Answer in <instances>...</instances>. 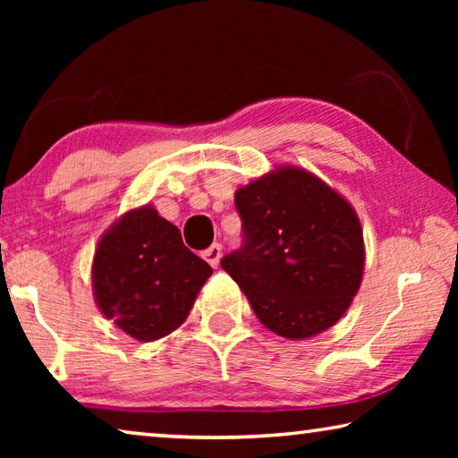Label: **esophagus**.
<instances>
[{
    "instance_id": "obj_1",
    "label": "esophagus",
    "mask_w": 458,
    "mask_h": 458,
    "mask_svg": "<svg viewBox=\"0 0 458 458\" xmlns=\"http://www.w3.org/2000/svg\"><path fill=\"white\" fill-rule=\"evenodd\" d=\"M204 259L210 262V265L216 268L220 265V259H222V246L218 242H214L208 250L204 252Z\"/></svg>"
}]
</instances>
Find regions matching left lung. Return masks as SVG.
I'll return each mask as SVG.
<instances>
[{
  "label": "left lung",
  "instance_id": "8db88e82",
  "mask_svg": "<svg viewBox=\"0 0 458 458\" xmlns=\"http://www.w3.org/2000/svg\"><path fill=\"white\" fill-rule=\"evenodd\" d=\"M234 204L244 246L220 265L259 321L293 341L333 327L358 294L366 265L353 206L294 165H278L238 188Z\"/></svg>",
  "mask_w": 458,
  "mask_h": 458
}]
</instances>
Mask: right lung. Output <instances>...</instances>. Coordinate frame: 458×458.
<instances>
[{
	"label": "right lung",
	"mask_w": 458,
	"mask_h": 458,
	"mask_svg": "<svg viewBox=\"0 0 458 458\" xmlns=\"http://www.w3.org/2000/svg\"><path fill=\"white\" fill-rule=\"evenodd\" d=\"M212 267L151 204L133 208L100 236L92 294L106 319L137 341H157L188 319Z\"/></svg>",
	"instance_id": "obj_1"
}]
</instances>
